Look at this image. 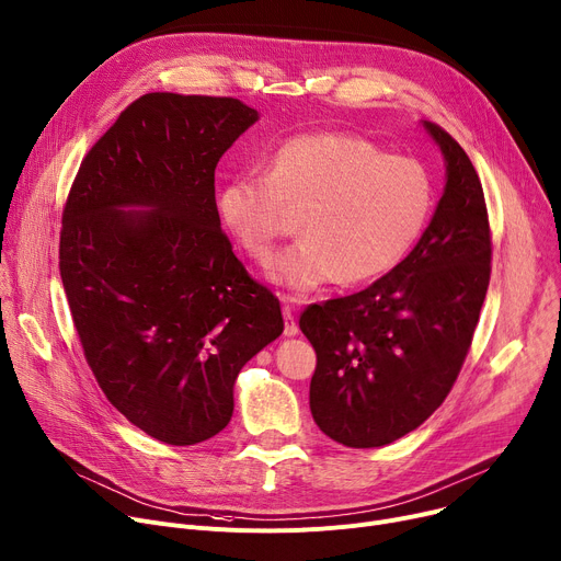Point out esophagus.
I'll return each instance as SVG.
<instances>
[{
	"mask_svg": "<svg viewBox=\"0 0 561 561\" xmlns=\"http://www.w3.org/2000/svg\"><path fill=\"white\" fill-rule=\"evenodd\" d=\"M283 319H285V335H287V337H296V335H299V323H296V319H294V310H291V306H289V299H287L285 306H283Z\"/></svg>",
	"mask_w": 561,
	"mask_h": 561,
	"instance_id": "1",
	"label": "esophagus"
}]
</instances>
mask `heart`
I'll return each mask as SVG.
<instances>
[{
	"mask_svg": "<svg viewBox=\"0 0 561 561\" xmlns=\"http://www.w3.org/2000/svg\"><path fill=\"white\" fill-rule=\"evenodd\" d=\"M285 208L304 210V238L274 260L270 276L308 294L397 267L431 221L435 187L414 158L387 156L346 134H308L283 142L267 158L265 176H233L215 196L221 226L260 265L276 253Z\"/></svg>",
	"mask_w": 561,
	"mask_h": 561,
	"instance_id": "b5f03b06",
	"label": "heart"
}]
</instances>
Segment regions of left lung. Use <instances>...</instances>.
I'll use <instances>...</instances> for the list:
<instances>
[{
	"label": "left lung",
	"instance_id": "8db88e82",
	"mask_svg": "<svg viewBox=\"0 0 561 561\" xmlns=\"http://www.w3.org/2000/svg\"><path fill=\"white\" fill-rule=\"evenodd\" d=\"M421 126L444 156L446 185L416 247L367 289L310 306L299 321L317 351L312 419L348 448L397 442L444 403L489 287L491 238L478 172L444 128Z\"/></svg>",
	"mask_w": 561,
	"mask_h": 561
}]
</instances>
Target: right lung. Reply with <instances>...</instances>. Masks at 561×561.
I'll use <instances>...</instances> for the list:
<instances>
[{"mask_svg":"<svg viewBox=\"0 0 561 561\" xmlns=\"http://www.w3.org/2000/svg\"><path fill=\"white\" fill-rule=\"evenodd\" d=\"M257 119L240 99L149 92L88 151L62 213L60 278L88 365L172 446L224 431L238 374L283 333L215 210L217 162Z\"/></svg>","mask_w":561,"mask_h":561,"instance_id":"right-lung-1","label":"right lung"}]
</instances>
